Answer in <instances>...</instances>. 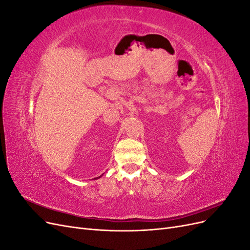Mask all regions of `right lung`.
I'll list each match as a JSON object with an SVG mask.
<instances>
[{
  "label": "right lung",
  "instance_id": "1",
  "mask_svg": "<svg viewBox=\"0 0 250 250\" xmlns=\"http://www.w3.org/2000/svg\"><path fill=\"white\" fill-rule=\"evenodd\" d=\"M100 177H101V176H99V177H97V178H100ZM95 179H96V178H95Z\"/></svg>",
  "mask_w": 250,
  "mask_h": 250
}]
</instances>
